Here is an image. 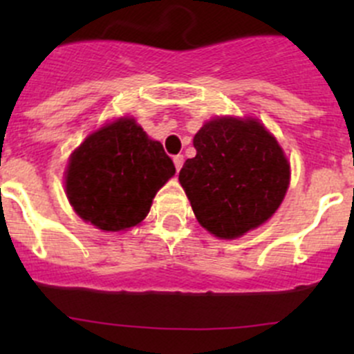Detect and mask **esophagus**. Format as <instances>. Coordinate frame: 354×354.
I'll use <instances>...</instances> for the list:
<instances>
[{
  "mask_svg": "<svg viewBox=\"0 0 354 354\" xmlns=\"http://www.w3.org/2000/svg\"><path fill=\"white\" fill-rule=\"evenodd\" d=\"M183 156H174L173 157V162H174V167H176V171L181 169V166H183Z\"/></svg>",
  "mask_w": 354,
  "mask_h": 354,
  "instance_id": "1",
  "label": "esophagus"
}]
</instances>
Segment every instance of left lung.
I'll list each match as a JSON object with an SVG mask.
<instances>
[{"instance_id": "1", "label": "left lung", "mask_w": 354, "mask_h": 354, "mask_svg": "<svg viewBox=\"0 0 354 354\" xmlns=\"http://www.w3.org/2000/svg\"><path fill=\"white\" fill-rule=\"evenodd\" d=\"M180 183L195 217L214 236L233 240L272 217L289 187V162L259 120L214 118L194 137Z\"/></svg>"}]
</instances>
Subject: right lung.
<instances>
[{"label":"right lung","mask_w":354,"mask_h":354,"mask_svg":"<svg viewBox=\"0 0 354 354\" xmlns=\"http://www.w3.org/2000/svg\"><path fill=\"white\" fill-rule=\"evenodd\" d=\"M176 173L160 142L133 118H120L75 149L65 173L75 212L102 231H124L149 214L157 190Z\"/></svg>","instance_id":"1"}]
</instances>
